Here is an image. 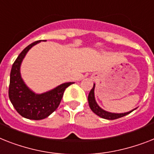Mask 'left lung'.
Segmentation results:
<instances>
[{"instance_id": "obj_1", "label": "left lung", "mask_w": 154, "mask_h": 154, "mask_svg": "<svg viewBox=\"0 0 154 154\" xmlns=\"http://www.w3.org/2000/svg\"><path fill=\"white\" fill-rule=\"evenodd\" d=\"M95 84L93 85V87L90 91L89 94H88V102L89 107L91 108L92 112H94L96 115H97L98 116L101 117V118L105 119H108V120H113V119H116L121 118V117H123V116H127L128 114H130L131 112H132L134 109L131 110L130 112H123V113H115V112H110L103 110V108H101L100 106H99L98 103H97L96 101V98H95Z\"/></svg>"}]
</instances>
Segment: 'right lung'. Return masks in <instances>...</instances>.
<instances>
[{
    "label": "right lung",
    "mask_w": 154,
    "mask_h": 154,
    "mask_svg": "<svg viewBox=\"0 0 154 154\" xmlns=\"http://www.w3.org/2000/svg\"><path fill=\"white\" fill-rule=\"evenodd\" d=\"M41 41L42 40L32 42L19 54L11 69L8 88L10 101L16 112L23 118L33 120L43 119L53 113L60 104L65 89L74 83L61 84L42 93H36L26 85L21 76V64L27 52Z\"/></svg>",
    "instance_id": "right-lung-1"
}]
</instances>
